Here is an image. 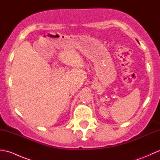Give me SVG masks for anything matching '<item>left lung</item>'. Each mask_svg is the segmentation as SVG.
Segmentation results:
<instances>
[{
  "instance_id": "obj_1",
  "label": "left lung",
  "mask_w": 160,
  "mask_h": 160,
  "mask_svg": "<svg viewBox=\"0 0 160 160\" xmlns=\"http://www.w3.org/2000/svg\"><path fill=\"white\" fill-rule=\"evenodd\" d=\"M137 41H138V40H137Z\"/></svg>"
}]
</instances>
